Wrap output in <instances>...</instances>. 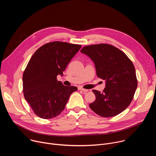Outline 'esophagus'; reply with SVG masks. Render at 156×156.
I'll list each match as a JSON object with an SVG mask.
<instances>
[{
  "mask_svg": "<svg viewBox=\"0 0 156 156\" xmlns=\"http://www.w3.org/2000/svg\"><path fill=\"white\" fill-rule=\"evenodd\" d=\"M78 90H81V91H83V92H84V93H86V92L88 91V90H86V89H83V88H82V87H79Z\"/></svg>",
  "mask_w": 156,
  "mask_h": 156,
  "instance_id": "34e87169",
  "label": "esophagus"
}]
</instances>
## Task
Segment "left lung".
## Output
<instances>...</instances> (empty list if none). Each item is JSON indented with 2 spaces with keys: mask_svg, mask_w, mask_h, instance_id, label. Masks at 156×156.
Returning <instances> with one entry per match:
<instances>
[{
  "mask_svg": "<svg viewBox=\"0 0 156 156\" xmlns=\"http://www.w3.org/2000/svg\"><path fill=\"white\" fill-rule=\"evenodd\" d=\"M81 52L94 63L97 76L105 80L102 93L93 90L96 100L90 108L103 117H112L122 112L130 104L138 81L133 63L119 49L107 44L84 47Z\"/></svg>",
  "mask_w": 156,
  "mask_h": 156,
  "instance_id": "left-lung-1",
  "label": "left lung"
}]
</instances>
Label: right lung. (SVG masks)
I'll use <instances>...</instances> for the list:
<instances>
[{
    "instance_id": "add662e5",
    "label": "right lung",
    "mask_w": 156,
    "mask_h": 156,
    "mask_svg": "<svg viewBox=\"0 0 156 156\" xmlns=\"http://www.w3.org/2000/svg\"><path fill=\"white\" fill-rule=\"evenodd\" d=\"M81 48L78 44L54 41L40 47L30 60L23 75L26 101L40 118L51 119L65 107L76 86H66L57 81Z\"/></svg>"
}]
</instances>
